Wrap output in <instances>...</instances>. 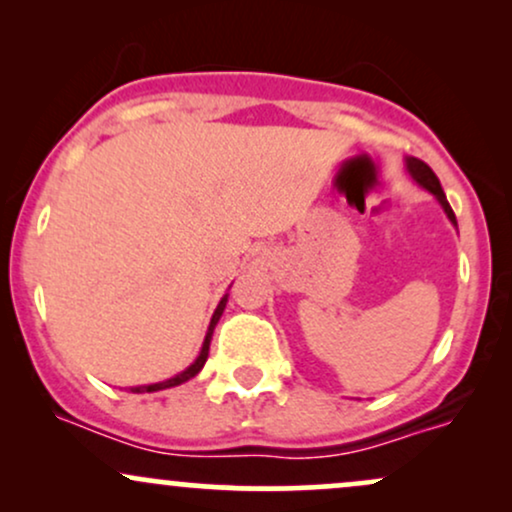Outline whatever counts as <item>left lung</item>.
I'll list each match as a JSON object with an SVG mask.
<instances>
[{"label":"left lung","mask_w":512,"mask_h":512,"mask_svg":"<svg viewBox=\"0 0 512 512\" xmlns=\"http://www.w3.org/2000/svg\"><path fill=\"white\" fill-rule=\"evenodd\" d=\"M404 166H407V173L411 175V180H414L416 185H421V187H424V190H428L433 197L438 199V204H440V207H443L445 216H448L452 226L457 228V219H455V214H452L448 199H445V192H443V187H440V180L436 178V173H433V170L428 168L424 161H419V158H414V156L404 158Z\"/></svg>","instance_id":"8db88e82"}]
</instances>
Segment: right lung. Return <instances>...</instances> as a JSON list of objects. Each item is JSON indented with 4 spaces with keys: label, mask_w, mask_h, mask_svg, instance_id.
<instances>
[{
    "label": "right lung",
    "mask_w": 512,
    "mask_h": 512,
    "mask_svg": "<svg viewBox=\"0 0 512 512\" xmlns=\"http://www.w3.org/2000/svg\"><path fill=\"white\" fill-rule=\"evenodd\" d=\"M226 303H228V293H226V296L221 298L219 305H216L214 315H211V322H209L207 337H204L202 351H199V356L195 358V363H190V366H187L185 370H182V373L173 375V378H168V380H163V383H151V385H137V387H129V392H137V395H139V392H158V390H168V387H178V385H182V383H187V380H190V378H195V375L199 373V370L204 368V363H207V358H209V344H211V334H214V327H216V322H219V317L223 315V308H226Z\"/></svg>",
    "instance_id": "1"
}]
</instances>
